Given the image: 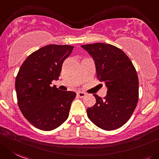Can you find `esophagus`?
I'll return each instance as SVG.
<instances>
[{
    "mask_svg": "<svg viewBox=\"0 0 159 159\" xmlns=\"http://www.w3.org/2000/svg\"><path fill=\"white\" fill-rule=\"evenodd\" d=\"M77 95H78V96H79V97L82 98V97H84V96H85V95H86V93H84V92L79 91V92H78V93H77Z\"/></svg>",
    "mask_w": 159,
    "mask_h": 159,
    "instance_id": "esophagus-1",
    "label": "esophagus"
}]
</instances>
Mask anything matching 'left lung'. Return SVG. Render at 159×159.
I'll return each mask as SVG.
<instances>
[{
	"label": "left lung",
	"mask_w": 159,
	"mask_h": 159,
	"mask_svg": "<svg viewBox=\"0 0 159 159\" xmlns=\"http://www.w3.org/2000/svg\"><path fill=\"white\" fill-rule=\"evenodd\" d=\"M93 57L97 78L107 89L103 99L87 109L90 121L102 129L115 130L128 121L139 97V81L129 58L120 48L104 43L81 45Z\"/></svg>",
	"instance_id": "1"
}]
</instances>
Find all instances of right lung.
I'll return each mask as SVG.
<instances>
[{
    "mask_svg": "<svg viewBox=\"0 0 159 159\" xmlns=\"http://www.w3.org/2000/svg\"><path fill=\"white\" fill-rule=\"evenodd\" d=\"M73 48L67 44L44 46L30 55L19 68L16 78L18 105L26 120L39 129H55L69 116L76 93L50 84L59 79L63 61Z\"/></svg>",
    "mask_w": 159,
    "mask_h": 159,
    "instance_id": "obj_1",
    "label": "right lung"
}]
</instances>
